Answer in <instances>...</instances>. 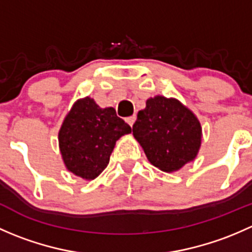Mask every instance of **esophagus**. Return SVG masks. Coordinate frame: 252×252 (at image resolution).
Segmentation results:
<instances>
[{"label": "esophagus", "mask_w": 252, "mask_h": 252, "mask_svg": "<svg viewBox=\"0 0 252 252\" xmlns=\"http://www.w3.org/2000/svg\"><path fill=\"white\" fill-rule=\"evenodd\" d=\"M135 119H136V116L128 117V118H126V123H128L130 126H133V124H134V122H135Z\"/></svg>", "instance_id": "1"}]
</instances>
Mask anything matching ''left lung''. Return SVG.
I'll use <instances>...</instances> for the list:
<instances>
[{
    "instance_id": "left-lung-1",
    "label": "left lung",
    "mask_w": 252,
    "mask_h": 252,
    "mask_svg": "<svg viewBox=\"0 0 252 252\" xmlns=\"http://www.w3.org/2000/svg\"><path fill=\"white\" fill-rule=\"evenodd\" d=\"M133 134L147 159L164 172L178 171L192 161L201 145V126L194 113L175 98L163 96L146 101Z\"/></svg>"
}]
</instances>
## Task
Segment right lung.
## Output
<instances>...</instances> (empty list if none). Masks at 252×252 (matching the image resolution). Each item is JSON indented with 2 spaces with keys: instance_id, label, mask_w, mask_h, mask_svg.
<instances>
[{
  "instance_id": "right-lung-1",
  "label": "right lung",
  "mask_w": 252,
  "mask_h": 252,
  "mask_svg": "<svg viewBox=\"0 0 252 252\" xmlns=\"http://www.w3.org/2000/svg\"><path fill=\"white\" fill-rule=\"evenodd\" d=\"M130 131L114 108H100L90 97L77 101L58 134L65 167L83 179H95L107 167L116 141Z\"/></svg>"
}]
</instances>
